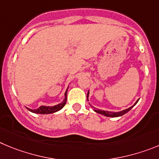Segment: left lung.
<instances>
[{
	"instance_id": "obj_1",
	"label": "left lung",
	"mask_w": 159,
	"mask_h": 159,
	"mask_svg": "<svg viewBox=\"0 0 159 159\" xmlns=\"http://www.w3.org/2000/svg\"><path fill=\"white\" fill-rule=\"evenodd\" d=\"M88 97H89V92H88V93H87V100H88ZM138 101H139V100L135 103V104H133L132 106L130 107V108H127V109H125V110H123V111H116V112H115V111H104V110L98 109V108L97 109V108H94V107H93V106H91V105H90V106L92 107L93 109L94 110V111H96V112H97V113L101 114V115H104V116H108V117H118V116H121L124 115V114H126L127 112H128V111H129L130 110H131V108H132L133 107L135 106V104H137V102H138Z\"/></svg>"
}]
</instances>
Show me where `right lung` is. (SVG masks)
Listing matches in <instances>:
<instances>
[{
  "instance_id": "obj_1",
  "label": "right lung",
  "mask_w": 159,
  "mask_h": 159,
  "mask_svg": "<svg viewBox=\"0 0 159 159\" xmlns=\"http://www.w3.org/2000/svg\"><path fill=\"white\" fill-rule=\"evenodd\" d=\"M67 89H68V88H67ZM67 89L65 93V98H64V100L62 101V102L60 103V104H56L55 106H43V105H42V106L36 108V109H30V108H28L30 111H31V112L38 114H51L54 113V112H56V111L61 110L64 106H65L67 100Z\"/></svg>"
}]
</instances>
